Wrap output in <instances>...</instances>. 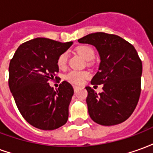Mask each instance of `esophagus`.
<instances>
[{
	"label": "esophagus",
	"mask_w": 153,
	"mask_h": 153,
	"mask_svg": "<svg viewBox=\"0 0 153 153\" xmlns=\"http://www.w3.org/2000/svg\"><path fill=\"white\" fill-rule=\"evenodd\" d=\"M78 88H79V87H77V86H74V92H76L77 89H78Z\"/></svg>",
	"instance_id": "obj_1"
}]
</instances>
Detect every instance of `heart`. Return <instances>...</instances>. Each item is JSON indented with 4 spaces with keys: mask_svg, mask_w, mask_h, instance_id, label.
I'll list each match as a JSON object with an SVG mask.
<instances>
[{
    "mask_svg": "<svg viewBox=\"0 0 153 153\" xmlns=\"http://www.w3.org/2000/svg\"><path fill=\"white\" fill-rule=\"evenodd\" d=\"M76 51L87 60H92L95 56V51L93 47L88 45H82V46L78 47L76 48ZM67 59H68V56H67L66 52H64L59 56L57 59V66L60 70L65 69L67 65ZM88 77H89V74L87 71L71 70L70 72L65 74V79L68 82L74 83V84H81Z\"/></svg>",
    "mask_w": 153,
    "mask_h": 153,
    "instance_id": "b5f03b06",
    "label": "heart"
}]
</instances>
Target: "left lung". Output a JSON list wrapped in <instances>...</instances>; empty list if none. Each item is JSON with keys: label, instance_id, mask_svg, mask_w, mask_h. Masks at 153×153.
<instances>
[{"label": "left lung", "instance_id": "left-lung-1", "mask_svg": "<svg viewBox=\"0 0 153 153\" xmlns=\"http://www.w3.org/2000/svg\"><path fill=\"white\" fill-rule=\"evenodd\" d=\"M78 41L93 45L101 57L99 70L91 83L103 84V91L97 94L91 87L85 88L90 117L106 126L125 121L136 108L141 93L143 65L137 51L117 35L101 32Z\"/></svg>", "mask_w": 153, "mask_h": 153}]
</instances>
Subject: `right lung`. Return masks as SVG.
<instances>
[{
    "mask_svg": "<svg viewBox=\"0 0 153 153\" xmlns=\"http://www.w3.org/2000/svg\"><path fill=\"white\" fill-rule=\"evenodd\" d=\"M72 44L34 38L21 44L10 60V89L22 116L35 128L52 130L68 120L73 87L63 81L54 90L48 82L59 79L57 59Z\"/></svg>",
    "mask_w": 153,
    "mask_h": 153,
    "instance_id": "obj_1",
    "label": "right lung"
}]
</instances>
